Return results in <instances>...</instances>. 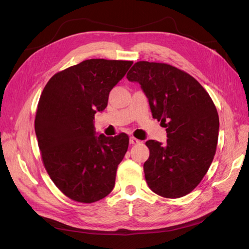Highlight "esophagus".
Returning a JSON list of instances; mask_svg holds the SVG:
<instances>
[{"label":"esophagus","mask_w":249,"mask_h":249,"mask_svg":"<svg viewBox=\"0 0 249 249\" xmlns=\"http://www.w3.org/2000/svg\"><path fill=\"white\" fill-rule=\"evenodd\" d=\"M130 143H131V144H137V143H139V140L136 139L135 137H133V136H131L130 137Z\"/></svg>","instance_id":"obj_1"}]
</instances>
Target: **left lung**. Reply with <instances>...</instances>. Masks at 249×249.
<instances>
[{"instance_id": "obj_1", "label": "left lung", "mask_w": 249, "mask_h": 249, "mask_svg": "<svg viewBox=\"0 0 249 249\" xmlns=\"http://www.w3.org/2000/svg\"><path fill=\"white\" fill-rule=\"evenodd\" d=\"M126 79L139 83L153 117L166 127L165 144L145 142L147 185L163 197H182L200 183L214 159L219 134L215 105L196 80L169 64L137 62Z\"/></svg>"}]
</instances>
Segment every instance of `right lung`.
Masks as SVG:
<instances>
[{"label":"right lung","mask_w":249,"mask_h":249,"mask_svg":"<svg viewBox=\"0 0 249 249\" xmlns=\"http://www.w3.org/2000/svg\"><path fill=\"white\" fill-rule=\"evenodd\" d=\"M132 61L89 59L53 76L40 95L35 133L50 178L67 197L100 200L113 190L129 136L97 135L94 114L108 105L109 93Z\"/></svg>","instance_id":"add662e5"}]
</instances>
